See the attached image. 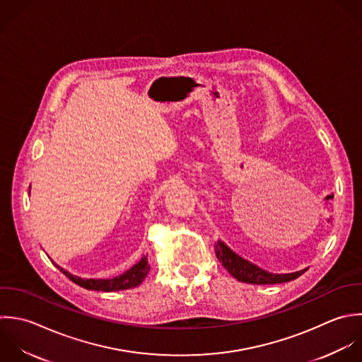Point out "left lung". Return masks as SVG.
<instances>
[{
    "mask_svg": "<svg viewBox=\"0 0 362 362\" xmlns=\"http://www.w3.org/2000/svg\"><path fill=\"white\" fill-rule=\"evenodd\" d=\"M214 251H216L217 259L231 274V276H234L237 281L245 282V284H254V285L284 284V282H289V281L299 278L302 274H305L308 271V269H303V271L293 272V274L275 275V274L267 272L265 269H261L259 267L238 257L235 252H233L228 247H226L220 241L216 243Z\"/></svg>",
    "mask_w": 362,
    "mask_h": 362,
    "instance_id": "left-lung-1",
    "label": "left lung"
}]
</instances>
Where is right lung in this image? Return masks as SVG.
<instances>
[{
    "instance_id": "1",
    "label": "right lung",
    "mask_w": 362,
    "mask_h": 362,
    "mask_svg": "<svg viewBox=\"0 0 362 362\" xmlns=\"http://www.w3.org/2000/svg\"><path fill=\"white\" fill-rule=\"evenodd\" d=\"M57 269H60L62 274H64L71 282L76 285L88 289V291H101V292H115V291H124V289H131L138 286L145 276L149 272V265H148V258H142L138 264H135L131 269L124 272L119 276H115L112 279H81L77 276L70 275L60 267L54 265Z\"/></svg>"
}]
</instances>
